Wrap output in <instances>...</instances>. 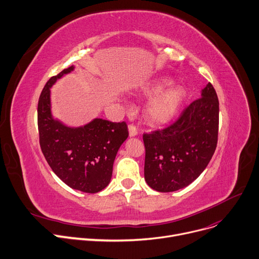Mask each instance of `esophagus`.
Here are the masks:
<instances>
[{
	"mask_svg": "<svg viewBox=\"0 0 259 259\" xmlns=\"http://www.w3.org/2000/svg\"><path fill=\"white\" fill-rule=\"evenodd\" d=\"M128 130H129V136L130 137H134V136L137 135V133H139V132H137L136 127L134 125H132V124L128 126Z\"/></svg>",
	"mask_w": 259,
	"mask_h": 259,
	"instance_id": "34e87169",
	"label": "esophagus"
}]
</instances>
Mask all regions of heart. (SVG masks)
Returning a JSON list of instances; mask_svg holds the SVG:
<instances>
[{
    "label": "heart",
    "mask_w": 259,
    "mask_h": 259,
    "mask_svg": "<svg viewBox=\"0 0 259 259\" xmlns=\"http://www.w3.org/2000/svg\"><path fill=\"white\" fill-rule=\"evenodd\" d=\"M171 83V79L159 77L144 83L139 90L141 96L152 97L145 109V115L152 124L170 123L183 105L186 98L185 90L180 85Z\"/></svg>",
    "instance_id": "obj_1"
}]
</instances>
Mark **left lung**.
Masks as SVG:
<instances>
[{
	"mask_svg": "<svg viewBox=\"0 0 259 259\" xmlns=\"http://www.w3.org/2000/svg\"><path fill=\"white\" fill-rule=\"evenodd\" d=\"M218 132L219 100L208 83L201 91V98L174 125L144 134L147 184L157 192L169 193L194 182L212 157Z\"/></svg>",
	"mask_w": 259,
	"mask_h": 259,
	"instance_id": "left-lung-1",
	"label": "left lung"
}]
</instances>
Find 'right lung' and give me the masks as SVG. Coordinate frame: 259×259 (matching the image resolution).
<instances>
[{
  "label": "right lung",
  "instance_id": "1",
  "mask_svg": "<svg viewBox=\"0 0 259 259\" xmlns=\"http://www.w3.org/2000/svg\"><path fill=\"white\" fill-rule=\"evenodd\" d=\"M75 65L52 77L40 94L37 107L39 143L56 176L77 191L95 194L110 182L119 147L129 135L126 123L96 117L79 127L67 126L52 112L51 89L72 73Z\"/></svg>",
  "mask_w": 259,
  "mask_h": 259
}]
</instances>
